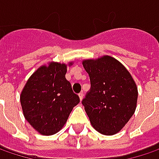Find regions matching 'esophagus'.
<instances>
[{
  "instance_id": "1",
  "label": "esophagus",
  "mask_w": 159,
  "mask_h": 159,
  "mask_svg": "<svg viewBox=\"0 0 159 159\" xmlns=\"http://www.w3.org/2000/svg\"><path fill=\"white\" fill-rule=\"evenodd\" d=\"M79 98H80V100H82V98H83V93H80L79 94Z\"/></svg>"
}]
</instances>
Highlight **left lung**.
Masks as SVG:
<instances>
[{
	"instance_id": "1",
	"label": "left lung",
	"mask_w": 159,
	"mask_h": 159,
	"mask_svg": "<svg viewBox=\"0 0 159 159\" xmlns=\"http://www.w3.org/2000/svg\"><path fill=\"white\" fill-rule=\"evenodd\" d=\"M90 80V89L82 99L86 113L98 132L111 136L133 116L138 88L129 70L110 56L82 61Z\"/></svg>"
}]
</instances>
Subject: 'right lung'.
<instances>
[{
    "label": "right lung",
    "mask_w": 159,
    "mask_h": 159,
    "mask_svg": "<svg viewBox=\"0 0 159 159\" xmlns=\"http://www.w3.org/2000/svg\"><path fill=\"white\" fill-rule=\"evenodd\" d=\"M66 72V64L43 65L30 77L20 93L24 118L41 135L51 136L61 130L80 102L65 78Z\"/></svg>",
    "instance_id": "obj_1"
}]
</instances>
